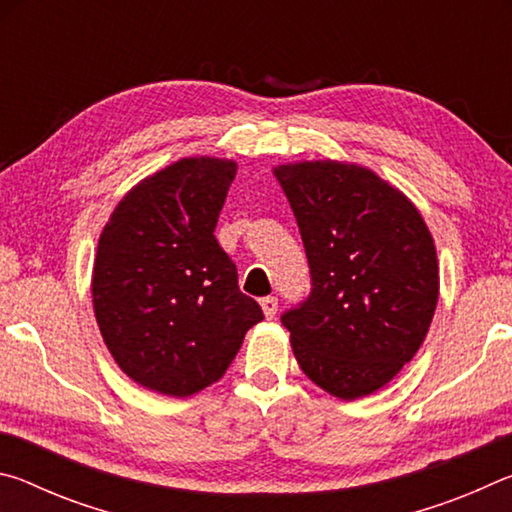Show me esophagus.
Returning <instances> with one entry per match:
<instances>
[{
	"label": "esophagus",
	"mask_w": 512,
	"mask_h": 512,
	"mask_svg": "<svg viewBox=\"0 0 512 512\" xmlns=\"http://www.w3.org/2000/svg\"><path fill=\"white\" fill-rule=\"evenodd\" d=\"M259 305H262V311H264L266 318H273L277 314V300L273 296L262 298V300H259Z\"/></svg>",
	"instance_id": "34e87169"
}]
</instances>
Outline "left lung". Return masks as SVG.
I'll list each match as a JSON object with an SVG mask.
<instances>
[{
    "label": "left lung",
    "instance_id": "8db88e82",
    "mask_svg": "<svg viewBox=\"0 0 512 512\" xmlns=\"http://www.w3.org/2000/svg\"><path fill=\"white\" fill-rule=\"evenodd\" d=\"M296 216L311 293L282 316L302 372L339 400L384 388L420 350L438 305L433 237L409 198L354 162L273 167Z\"/></svg>",
    "mask_w": 512,
    "mask_h": 512
}]
</instances>
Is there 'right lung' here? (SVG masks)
Instances as JSON below:
<instances>
[{
  "label": "right lung",
  "instance_id": "1",
  "mask_svg": "<svg viewBox=\"0 0 512 512\" xmlns=\"http://www.w3.org/2000/svg\"><path fill=\"white\" fill-rule=\"evenodd\" d=\"M237 162L194 155L140 180L103 225L92 305L135 384L189 397L219 381L264 318L214 237Z\"/></svg>",
  "mask_w": 512,
  "mask_h": 512
}]
</instances>
